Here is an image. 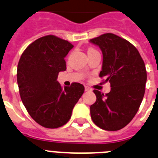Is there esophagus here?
<instances>
[{"instance_id": "34e87169", "label": "esophagus", "mask_w": 158, "mask_h": 158, "mask_svg": "<svg viewBox=\"0 0 158 158\" xmlns=\"http://www.w3.org/2000/svg\"><path fill=\"white\" fill-rule=\"evenodd\" d=\"M85 91H92V89L90 88V87H87V86H86L85 87Z\"/></svg>"}]
</instances>
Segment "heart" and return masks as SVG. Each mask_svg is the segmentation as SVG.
<instances>
[{
    "label": "heart",
    "mask_w": 158,
    "mask_h": 158,
    "mask_svg": "<svg viewBox=\"0 0 158 158\" xmlns=\"http://www.w3.org/2000/svg\"><path fill=\"white\" fill-rule=\"evenodd\" d=\"M94 51H95V50H94V48H89L88 51H87V53L90 52H94Z\"/></svg>",
    "instance_id": "heart-1"
}]
</instances>
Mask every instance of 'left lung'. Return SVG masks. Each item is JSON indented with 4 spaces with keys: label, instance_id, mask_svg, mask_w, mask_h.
<instances>
[{
    "label": "left lung",
    "instance_id": "obj_1",
    "mask_svg": "<svg viewBox=\"0 0 158 158\" xmlns=\"http://www.w3.org/2000/svg\"><path fill=\"white\" fill-rule=\"evenodd\" d=\"M90 42L102 51L99 77H105L111 87L106 94L94 90L96 102L90 106V116L102 130H121L135 116L143 99L147 79L145 63L132 44L113 33L102 34Z\"/></svg>",
    "mask_w": 158,
    "mask_h": 158
}]
</instances>
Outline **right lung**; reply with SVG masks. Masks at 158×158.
<instances>
[{
	"label": "right lung",
	"mask_w": 158,
	"mask_h": 158,
	"mask_svg": "<svg viewBox=\"0 0 158 158\" xmlns=\"http://www.w3.org/2000/svg\"><path fill=\"white\" fill-rule=\"evenodd\" d=\"M73 47L68 40L48 35L28 45L19 60L16 75L22 102L45 128L68 123L84 92L83 84L73 83L63 88L57 81L59 72L67 69L64 58Z\"/></svg>",
	"instance_id": "1"
}]
</instances>
